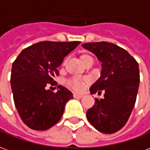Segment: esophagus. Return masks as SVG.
Returning a JSON list of instances; mask_svg holds the SVG:
<instances>
[{
  "label": "esophagus",
  "mask_w": 150,
  "mask_h": 150,
  "mask_svg": "<svg viewBox=\"0 0 150 150\" xmlns=\"http://www.w3.org/2000/svg\"><path fill=\"white\" fill-rule=\"evenodd\" d=\"M73 97H74V98H81V97H83V95H81V94H77V93H74L73 94Z\"/></svg>",
  "instance_id": "obj_1"
}]
</instances>
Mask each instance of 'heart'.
Returning <instances> with one entry per match:
<instances>
[{
	"label": "heart",
	"mask_w": 150,
	"mask_h": 150,
	"mask_svg": "<svg viewBox=\"0 0 150 150\" xmlns=\"http://www.w3.org/2000/svg\"><path fill=\"white\" fill-rule=\"evenodd\" d=\"M92 57L89 56L88 54L83 53L80 56V59L82 61V62L84 64L88 59H91ZM65 64V62L63 65ZM86 83H88V79H71L67 82V86L68 88H70L71 89L75 90L76 92H80L83 89L84 85Z\"/></svg>",
	"instance_id": "obj_1"
}]
</instances>
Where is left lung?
I'll return each instance as SVG.
<instances>
[{
	"label": "left lung",
	"instance_id": "left-lung-1",
	"mask_svg": "<svg viewBox=\"0 0 150 150\" xmlns=\"http://www.w3.org/2000/svg\"><path fill=\"white\" fill-rule=\"evenodd\" d=\"M83 47L102 63L100 78L91 86L90 92L105 93L104 98H96L88 110L87 119L100 132L115 133L126 124L136 103L139 65L127 50L112 43H85Z\"/></svg>",
	"mask_w": 150,
	"mask_h": 150
}]
</instances>
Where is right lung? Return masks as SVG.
<instances>
[{"instance_id":"obj_1","label":"right lung","mask_w":150,"mask_h":150,"mask_svg":"<svg viewBox=\"0 0 150 150\" xmlns=\"http://www.w3.org/2000/svg\"><path fill=\"white\" fill-rule=\"evenodd\" d=\"M79 41H42L24 49L12 65L10 84L13 100L23 122L31 129L45 131L62 118L65 105L73 98L71 91L57 86V93L47 90L54 85L57 67Z\"/></svg>"}]
</instances>
